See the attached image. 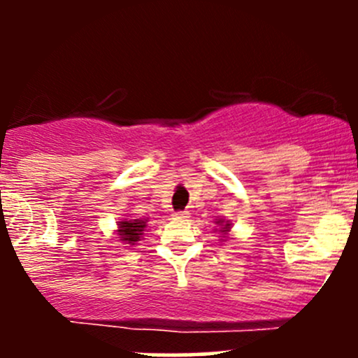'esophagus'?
Returning <instances> with one entry per match:
<instances>
[{
	"label": "esophagus",
	"mask_w": 358,
	"mask_h": 358,
	"mask_svg": "<svg viewBox=\"0 0 358 358\" xmlns=\"http://www.w3.org/2000/svg\"><path fill=\"white\" fill-rule=\"evenodd\" d=\"M173 216H175L176 220H185L189 218V211H175L173 213Z\"/></svg>",
	"instance_id": "obj_1"
}]
</instances>
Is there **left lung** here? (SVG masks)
<instances>
[{"instance_id":"1","label":"left lung","mask_w":358,"mask_h":358,"mask_svg":"<svg viewBox=\"0 0 358 358\" xmlns=\"http://www.w3.org/2000/svg\"><path fill=\"white\" fill-rule=\"evenodd\" d=\"M229 229H230V227H229V223H227V225H225V227H223V229H222V230H220V232L227 234V232H229Z\"/></svg>"}]
</instances>
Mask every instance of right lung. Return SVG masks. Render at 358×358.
I'll use <instances>...</instances> for the list:
<instances>
[{"instance_id":"add662e5","label":"right lung","mask_w":358,"mask_h":358,"mask_svg":"<svg viewBox=\"0 0 358 358\" xmlns=\"http://www.w3.org/2000/svg\"><path fill=\"white\" fill-rule=\"evenodd\" d=\"M145 223L147 222H143V220H124V222H119L117 232L121 241H128L129 244H135L142 237Z\"/></svg>"}]
</instances>
